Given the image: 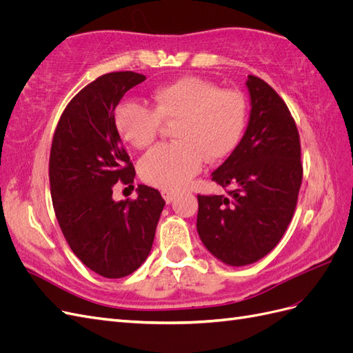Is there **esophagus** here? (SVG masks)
<instances>
[{
	"label": "esophagus",
	"mask_w": 353,
	"mask_h": 353,
	"mask_svg": "<svg viewBox=\"0 0 353 353\" xmlns=\"http://www.w3.org/2000/svg\"><path fill=\"white\" fill-rule=\"evenodd\" d=\"M162 196L165 199L166 203H170L175 197H176V191H172V190H162Z\"/></svg>",
	"instance_id": "34e87169"
}]
</instances>
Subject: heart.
Returning a JSON list of instances; mask_svg holds the SVG:
<instances>
[{"mask_svg":"<svg viewBox=\"0 0 353 353\" xmlns=\"http://www.w3.org/2000/svg\"><path fill=\"white\" fill-rule=\"evenodd\" d=\"M245 114L248 105L241 92L187 77L157 87L152 92V108L134 99L119 101L113 119L123 140L138 148L154 141L162 122H174L175 143L148 150L138 170L147 184L179 190L200 172L203 160L215 162L236 148L244 131Z\"/></svg>","mask_w":353,"mask_h":353,"instance_id":"1","label":"heart"}]
</instances>
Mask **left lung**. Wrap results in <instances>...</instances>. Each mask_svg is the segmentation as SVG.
Here are the masks:
<instances>
[{"label":"left lung","mask_w":353,"mask_h":353,"mask_svg":"<svg viewBox=\"0 0 353 353\" xmlns=\"http://www.w3.org/2000/svg\"><path fill=\"white\" fill-rule=\"evenodd\" d=\"M250 121L236 150L212 179L225 196L199 194L197 231L208 250L232 266L268 254L290 223L302 185L301 138L287 104L249 74Z\"/></svg>","instance_id":"left-lung-1"}]
</instances>
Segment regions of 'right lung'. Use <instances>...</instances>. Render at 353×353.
<instances>
[{
  "label": "right lung",
  "mask_w": 353,
  "mask_h": 353,
  "mask_svg": "<svg viewBox=\"0 0 353 353\" xmlns=\"http://www.w3.org/2000/svg\"><path fill=\"white\" fill-rule=\"evenodd\" d=\"M145 81L112 72L83 87L63 110L50 152V190L60 230L78 259L105 279L132 274L153 245L165 200L138 185V197L114 201L113 187H132L135 169L113 112L123 94Z\"/></svg>",
  "instance_id": "obj_1"
}]
</instances>
